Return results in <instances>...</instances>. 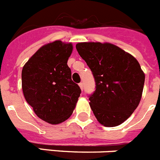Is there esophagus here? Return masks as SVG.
<instances>
[{"mask_svg": "<svg viewBox=\"0 0 160 160\" xmlns=\"http://www.w3.org/2000/svg\"><path fill=\"white\" fill-rule=\"evenodd\" d=\"M79 86H80V89L83 91V89H84V84H83V83H80V84H79Z\"/></svg>", "mask_w": 160, "mask_h": 160, "instance_id": "34e87169", "label": "esophagus"}]
</instances>
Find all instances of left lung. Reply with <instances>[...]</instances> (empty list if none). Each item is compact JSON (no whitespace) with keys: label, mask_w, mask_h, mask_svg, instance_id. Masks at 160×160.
I'll return each instance as SVG.
<instances>
[{"label":"left lung","mask_w":160,"mask_h":160,"mask_svg":"<svg viewBox=\"0 0 160 160\" xmlns=\"http://www.w3.org/2000/svg\"><path fill=\"white\" fill-rule=\"evenodd\" d=\"M76 50L91 69L96 90L89 105L97 121L106 127L119 126L141 101L145 74L138 60L109 42H78Z\"/></svg>","instance_id":"1"}]
</instances>
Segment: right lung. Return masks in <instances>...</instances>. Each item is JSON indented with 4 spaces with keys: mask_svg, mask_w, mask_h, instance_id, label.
Listing matches in <instances>:
<instances>
[{
    "mask_svg": "<svg viewBox=\"0 0 160 160\" xmlns=\"http://www.w3.org/2000/svg\"><path fill=\"white\" fill-rule=\"evenodd\" d=\"M72 50V42H51L40 47L22 68L25 99L40 119L51 125L70 118L81 92L67 64Z\"/></svg>",
    "mask_w": 160,
    "mask_h": 160,
    "instance_id": "1",
    "label": "right lung"
}]
</instances>
